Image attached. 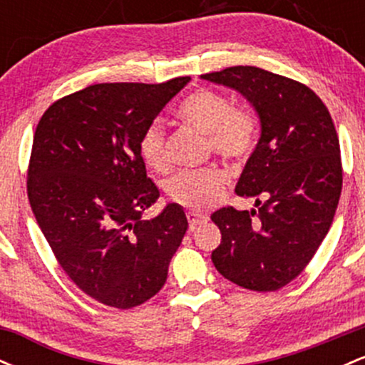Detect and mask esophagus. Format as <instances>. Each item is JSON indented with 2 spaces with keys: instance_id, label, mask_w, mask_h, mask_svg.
I'll use <instances>...</instances> for the list:
<instances>
[{
  "instance_id": "esophagus-1",
  "label": "esophagus",
  "mask_w": 365,
  "mask_h": 365,
  "mask_svg": "<svg viewBox=\"0 0 365 365\" xmlns=\"http://www.w3.org/2000/svg\"><path fill=\"white\" fill-rule=\"evenodd\" d=\"M187 220H188V226H190V230H195L197 226L206 223L207 217L202 216V215H197L194 211H188L187 212Z\"/></svg>"
}]
</instances>
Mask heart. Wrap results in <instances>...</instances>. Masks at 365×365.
I'll use <instances>...</instances> for the list:
<instances>
[{
	"label": "heart",
	"mask_w": 365,
	"mask_h": 365,
	"mask_svg": "<svg viewBox=\"0 0 365 365\" xmlns=\"http://www.w3.org/2000/svg\"><path fill=\"white\" fill-rule=\"evenodd\" d=\"M177 116L200 133H206L211 153L230 163H242L252 154L257 142V121L249 111L232 110L228 99L217 92L199 89L188 94L178 106ZM142 161L153 170L166 166L165 130L159 123L149 125L139 139ZM225 175L220 170L182 171L166 182L165 190L173 202L206 211L221 199Z\"/></svg>",
	"instance_id": "obj_1"
}]
</instances>
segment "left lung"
<instances>
[{"instance_id": "8db88e82", "label": "left lung", "mask_w": 365, "mask_h": 365, "mask_svg": "<svg viewBox=\"0 0 365 365\" xmlns=\"http://www.w3.org/2000/svg\"><path fill=\"white\" fill-rule=\"evenodd\" d=\"M242 94L261 123L235 192L257 207L212 212V264L232 283L274 292L295 279L324 240L341 194L340 142L328 108L304 83L257 68L200 75Z\"/></svg>"}]
</instances>
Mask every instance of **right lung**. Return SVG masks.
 I'll return each mask as SVG.
<instances>
[{"mask_svg": "<svg viewBox=\"0 0 365 365\" xmlns=\"http://www.w3.org/2000/svg\"><path fill=\"white\" fill-rule=\"evenodd\" d=\"M190 77L165 83H96L53 103L37 125L27 194L37 225L68 278L116 309L161 290L188 228L166 204L140 220L159 190L139 139Z\"/></svg>", "mask_w": 365, "mask_h": 365, "instance_id": "add662e5", "label": "right lung"}]
</instances>
